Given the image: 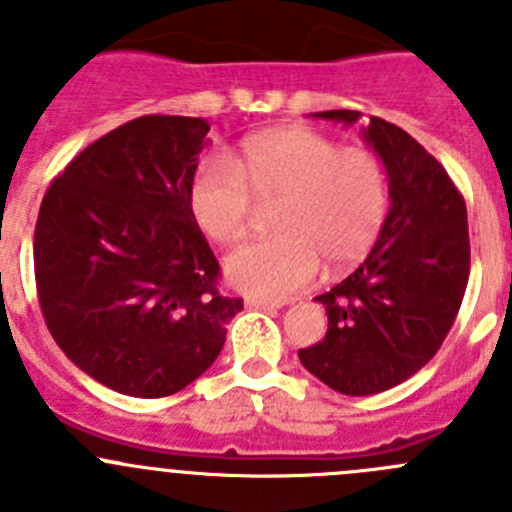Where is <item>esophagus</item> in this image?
<instances>
[{"label": "esophagus", "instance_id": "1", "mask_svg": "<svg viewBox=\"0 0 512 512\" xmlns=\"http://www.w3.org/2000/svg\"><path fill=\"white\" fill-rule=\"evenodd\" d=\"M247 305H250V308H257V310H278V308H283V303H278V300H262V298H247Z\"/></svg>", "mask_w": 512, "mask_h": 512}]
</instances>
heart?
Listing matches in <instances>:
<instances>
[{
	"instance_id": "obj_1",
	"label": "heart",
	"mask_w": 512,
	"mask_h": 512,
	"mask_svg": "<svg viewBox=\"0 0 512 512\" xmlns=\"http://www.w3.org/2000/svg\"><path fill=\"white\" fill-rule=\"evenodd\" d=\"M278 204L275 237L242 247L227 278L245 293L283 300L313 283L321 262L346 270L371 252L389 217V176L366 146H341L313 128L250 138L234 161L207 156L189 184V207L217 245H240L257 204Z\"/></svg>"
}]
</instances>
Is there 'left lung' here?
<instances>
[{"mask_svg":"<svg viewBox=\"0 0 512 512\" xmlns=\"http://www.w3.org/2000/svg\"><path fill=\"white\" fill-rule=\"evenodd\" d=\"M318 118L356 123L358 111ZM364 138L389 174L391 207L379 240L346 280L318 295L328 331L300 364L348 396L407 381L439 351L470 278V232L460 189L404 128L371 116Z\"/></svg>","mask_w":512,"mask_h":512,"instance_id":"1","label":"left lung"}]
</instances>
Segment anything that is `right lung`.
Wrapping results in <instances>:
<instances>
[{
  "label": "right lung",
  "mask_w": 512,
  "mask_h": 512,
  "mask_svg": "<svg viewBox=\"0 0 512 512\" xmlns=\"http://www.w3.org/2000/svg\"><path fill=\"white\" fill-rule=\"evenodd\" d=\"M209 123L141 116L83 148L42 199L35 283L57 346L118 394L171 396L199 379L242 298L189 207Z\"/></svg>",
  "instance_id": "right-lung-1"
}]
</instances>
